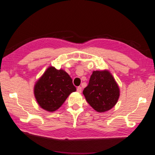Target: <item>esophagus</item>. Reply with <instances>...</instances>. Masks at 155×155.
Segmentation results:
<instances>
[{"instance_id":"34e87169","label":"esophagus","mask_w":155,"mask_h":155,"mask_svg":"<svg viewBox=\"0 0 155 155\" xmlns=\"http://www.w3.org/2000/svg\"><path fill=\"white\" fill-rule=\"evenodd\" d=\"M77 91L78 93H81V91H82V88H81V87H78Z\"/></svg>"}]
</instances>
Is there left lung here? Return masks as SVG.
Wrapping results in <instances>:
<instances>
[{"label": "left lung", "instance_id": "8db88e82", "mask_svg": "<svg viewBox=\"0 0 155 155\" xmlns=\"http://www.w3.org/2000/svg\"><path fill=\"white\" fill-rule=\"evenodd\" d=\"M83 93L87 102L95 111L104 112L116 105L120 89L109 70H96L93 71Z\"/></svg>", "mask_w": 155, "mask_h": 155}]
</instances>
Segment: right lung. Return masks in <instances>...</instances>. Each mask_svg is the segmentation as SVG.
I'll return each mask as SVG.
<instances>
[{"mask_svg":"<svg viewBox=\"0 0 155 155\" xmlns=\"http://www.w3.org/2000/svg\"><path fill=\"white\" fill-rule=\"evenodd\" d=\"M76 87L68 73L49 66L36 81L34 94L41 108L50 112L60 108Z\"/></svg>","mask_w":155,"mask_h":155,"instance_id":"add662e5","label":"right lung"}]
</instances>
